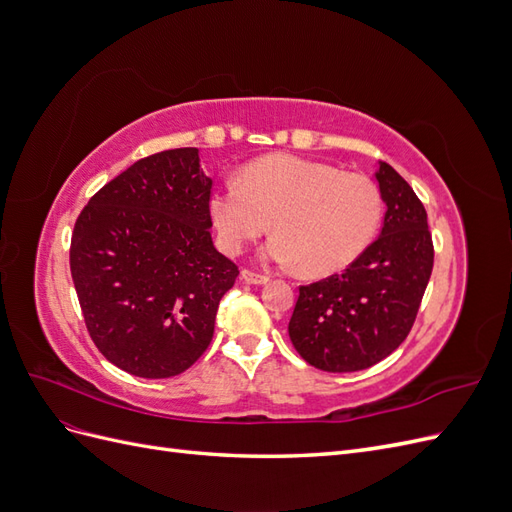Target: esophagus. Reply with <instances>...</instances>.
Returning a JSON list of instances; mask_svg holds the SVG:
<instances>
[{"instance_id": "obj_1", "label": "esophagus", "mask_w": 512, "mask_h": 512, "mask_svg": "<svg viewBox=\"0 0 512 512\" xmlns=\"http://www.w3.org/2000/svg\"><path fill=\"white\" fill-rule=\"evenodd\" d=\"M241 277H243V280H245L247 284H256V286H260V284H267V282L271 280L269 275L254 273V271H250V269H243V271H241Z\"/></svg>"}]
</instances>
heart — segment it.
<instances>
[{
	"label": "heart",
	"instance_id": "heart-1",
	"mask_svg": "<svg viewBox=\"0 0 512 512\" xmlns=\"http://www.w3.org/2000/svg\"><path fill=\"white\" fill-rule=\"evenodd\" d=\"M209 213L228 254L265 235L262 256L299 265L307 275L348 267L374 239L382 218L378 185L365 175L286 153L258 158L209 198Z\"/></svg>",
	"mask_w": 512,
	"mask_h": 512
}]
</instances>
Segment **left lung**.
Returning <instances> with one entry per match:
<instances>
[{
	"label": "left lung",
	"mask_w": 512,
	"mask_h": 512,
	"mask_svg": "<svg viewBox=\"0 0 512 512\" xmlns=\"http://www.w3.org/2000/svg\"><path fill=\"white\" fill-rule=\"evenodd\" d=\"M380 237L344 273L299 288L290 342L322 371L346 374L386 359L408 337L433 269L427 211L408 181L380 162Z\"/></svg>",
	"instance_id": "1"
}]
</instances>
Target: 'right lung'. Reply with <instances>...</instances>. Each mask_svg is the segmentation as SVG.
Here are the masks:
<instances>
[{
  "mask_svg": "<svg viewBox=\"0 0 512 512\" xmlns=\"http://www.w3.org/2000/svg\"><path fill=\"white\" fill-rule=\"evenodd\" d=\"M213 181L196 147L134 162L74 224L70 271L98 350L138 378H173L213 337L239 269L211 241Z\"/></svg>",
  "mask_w": 512,
  "mask_h": 512,
  "instance_id": "right-lung-1",
  "label": "right lung"
}]
</instances>
